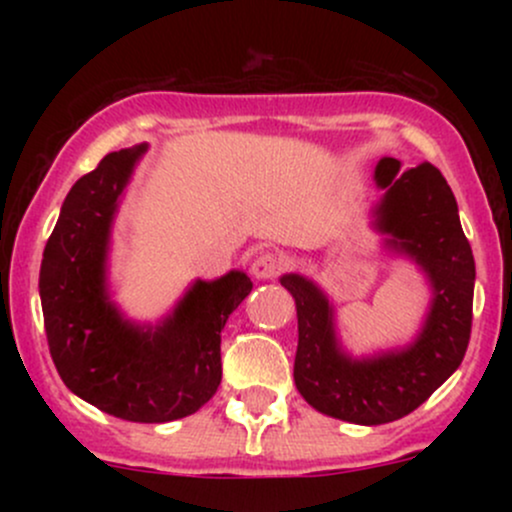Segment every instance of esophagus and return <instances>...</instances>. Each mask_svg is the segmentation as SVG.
Masks as SVG:
<instances>
[{"label": "esophagus", "mask_w": 512, "mask_h": 512, "mask_svg": "<svg viewBox=\"0 0 512 512\" xmlns=\"http://www.w3.org/2000/svg\"><path fill=\"white\" fill-rule=\"evenodd\" d=\"M250 272L255 279H274L276 272H279V260H276L272 252H260L250 262Z\"/></svg>", "instance_id": "esophagus-1"}]
</instances>
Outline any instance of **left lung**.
Returning a JSON list of instances; mask_svg holds the SVG:
<instances>
[{"label":"left lung","instance_id":"8db88e82","mask_svg":"<svg viewBox=\"0 0 512 512\" xmlns=\"http://www.w3.org/2000/svg\"><path fill=\"white\" fill-rule=\"evenodd\" d=\"M370 226L390 257H404L424 274L431 301L411 342L368 356H351L337 332L327 293L303 274H284L296 301L298 349L293 380L310 407L332 419L378 426L402 419L426 402L460 368L472 332L474 255L460 226L457 202L431 163L402 170L380 158Z\"/></svg>","mask_w":512,"mask_h":512}]
</instances>
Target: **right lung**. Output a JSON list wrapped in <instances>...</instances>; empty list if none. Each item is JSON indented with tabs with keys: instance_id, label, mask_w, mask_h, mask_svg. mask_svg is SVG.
<instances>
[{
	"instance_id": "1",
	"label": "right lung",
	"mask_w": 512,
	"mask_h": 512,
	"mask_svg": "<svg viewBox=\"0 0 512 512\" xmlns=\"http://www.w3.org/2000/svg\"><path fill=\"white\" fill-rule=\"evenodd\" d=\"M149 144L113 151L74 182L40 264L50 356L64 385L105 414L166 424L195 414L221 385V330L252 291L231 269L195 279L158 322L129 320L108 276L113 223Z\"/></svg>"
}]
</instances>
